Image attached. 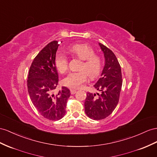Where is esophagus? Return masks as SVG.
<instances>
[{
	"mask_svg": "<svg viewBox=\"0 0 157 157\" xmlns=\"http://www.w3.org/2000/svg\"><path fill=\"white\" fill-rule=\"evenodd\" d=\"M76 91L75 90H73V89H70V93H71V95H74V94H75V93H76Z\"/></svg>",
	"mask_w": 157,
	"mask_h": 157,
	"instance_id": "34e87169",
	"label": "esophagus"
}]
</instances>
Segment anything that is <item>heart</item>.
<instances>
[{"label": "heart", "instance_id": "b5f03b06", "mask_svg": "<svg viewBox=\"0 0 157 157\" xmlns=\"http://www.w3.org/2000/svg\"><path fill=\"white\" fill-rule=\"evenodd\" d=\"M71 53L77 56L82 62L79 66L78 71L71 72L63 79L66 86L77 89L87 79V75L91 79L97 78L102 69V59L99 55L95 54V50L89 44H75L69 48ZM56 66L62 74L66 73L68 69L67 57L61 52L56 54L55 58Z\"/></svg>", "mask_w": 157, "mask_h": 157}]
</instances>
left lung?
Returning a JSON list of instances; mask_svg holds the SVG:
<instances>
[{
  "instance_id": "1",
  "label": "left lung",
  "mask_w": 157,
  "mask_h": 157,
  "mask_svg": "<svg viewBox=\"0 0 157 157\" xmlns=\"http://www.w3.org/2000/svg\"><path fill=\"white\" fill-rule=\"evenodd\" d=\"M99 44L105 59L101 77L94 85L100 94L87 92L84 103L86 115L94 120L103 119L113 113L118 104L123 83L117 58L109 48L101 43Z\"/></svg>"
}]
</instances>
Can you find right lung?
Wrapping results in <instances>:
<instances>
[{"mask_svg": "<svg viewBox=\"0 0 157 157\" xmlns=\"http://www.w3.org/2000/svg\"><path fill=\"white\" fill-rule=\"evenodd\" d=\"M59 43L54 40L40 51L32 63L27 79L28 91L36 109L44 118L61 119L66 114L70 91L66 87L56 91L58 75L55 58Z\"/></svg>", "mask_w": 157, "mask_h": 157, "instance_id": "obj_1", "label": "right lung"}]
</instances>
